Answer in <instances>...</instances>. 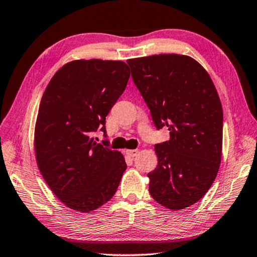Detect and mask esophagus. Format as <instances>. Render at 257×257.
Here are the masks:
<instances>
[{"mask_svg": "<svg viewBox=\"0 0 257 257\" xmlns=\"http://www.w3.org/2000/svg\"><path fill=\"white\" fill-rule=\"evenodd\" d=\"M139 150L138 149H129V150H125V155L129 156V157H135V156H137Z\"/></svg>", "mask_w": 257, "mask_h": 257, "instance_id": "1", "label": "esophagus"}]
</instances>
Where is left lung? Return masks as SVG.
<instances>
[{"instance_id": "left-lung-1", "label": "left lung", "mask_w": 257, "mask_h": 257, "mask_svg": "<svg viewBox=\"0 0 257 257\" xmlns=\"http://www.w3.org/2000/svg\"><path fill=\"white\" fill-rule=\"evenodd\" d=\"M132 77L156 128L168 142L155 145L158 165L148 174L152 197L169 209L195 204L217 175L223 143V108L209 74L187 55L129 59Z\"/></svg>"}]
</instances>
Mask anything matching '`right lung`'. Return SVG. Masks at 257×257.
Returning <instances> with one entry per match:
<instances>
[{"mask_svg": "<svg viewBox=\"0 0 257 257\" xmlns=\"http://www.w3.org/2000/svg\"><path fill=\"white\" fill-rule=\"evenodd\" d=\"M122 61L77 60L55 73L42 95L34 146L40 172L54 195L78 212L99 208L117 192L127 168L123 156L97 144L105 117L127 87Z\"/></svg>", "mask_w": 257, "mask_h": 257, "instance_id": "1", "label": "right lung"}]
</instances>
